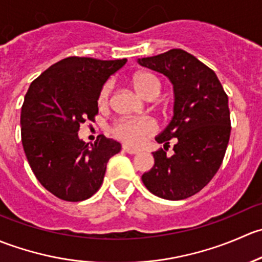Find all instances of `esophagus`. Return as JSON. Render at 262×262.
Segmentation results:
<instances>
[{"label":"esophagus","mask_w":262,"mask_h":262,"mask_svg":"<svg viewBox=\"0 0 262 262\" xmlns=\"http://www.w3.org/2000/svg\"><path fill=\"white\" fill-rule=\"evenodd\" d=\"M123 150L124 152H126V153H129V155H137V153L139 152L138 149H136V148H133V147H130V146H123Z\"/></svg>","instance_id":"esophagus-1"}]
</instances>
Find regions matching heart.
Here are the masks:
<instances>
[{"instance_id":"obj_1","label":"heart","mask_w":262,"mask_h":262,"mask_svg":"<svg viewBox=\"0 0 262 262\" xmlns=\"http://www.w3.org/2000/svg\"><path fill=\"white\" fill-rule=\"evenodd\" d=\"M133 86L136 91L146 99H152V97L156 99L161 92L160 80L155 75L148 72H142L134 76ZM110 89H112L110 83H106L102 87L99 95L100 104H105L107 101ZM153 130H155V125L148 119H121L114 126L116 136L133 146L141 144L147 136L153 133Z\"/></svg>"}]
</instances>
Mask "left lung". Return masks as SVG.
I'll list each match as a JSON object with an SVG mask.
<instances>
[{"mask_svg":"<svg viewBox=\"0 0 262 262\" xmlns=\"http://www.w3.org/2000/svg\"><path fill=\"white\" fill-rule=\"evenodd\" d=\"M143 67L162 73L173 86V115L156 137L163 148L153 152L155 165L142 175L153 195L181 200L199 192L219 170L231 134L228 96L214 71L182 49L139 58ZM175 139L174 153L165 149Z\"/></svg>","mask_w":262,"mask_h":262,"instance_id":"1","label":"left lung"}]
</instances>
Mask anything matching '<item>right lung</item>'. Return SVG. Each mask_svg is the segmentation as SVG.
Returning <instances> with one entry per match:
<instances>
[{
  "label": "right lung",
  "instance_id": "add662e5",
  "mask_svg": "<svg viewBox=\"0 0 262 262\" xmlns=\"http://www.w3.org/2000/svg\"><path fill=\"white\" fill-rule=\"evenodd\" d=\"M126 59L68 57L31 82L21 107V142L39 182L57 198L81 202L101 186L119 142L100 134L94 143L78 137L80 125L99 113L105 82Z\"/></svg>",
  "mask_w": 262,
  "mask_h": 262
}]
</instances>
